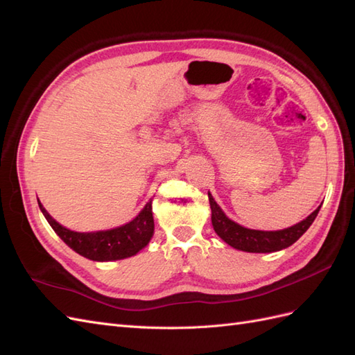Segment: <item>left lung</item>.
<instances>
[{"label":"left lung","mask_w":355,"mask_h":355,"mask_svg":"<svg viewBox=\"0 0 355 355\" xmlns=\"http://www.w3.org/2000/svg\"><path fill=\"white\" fill-rule=\"evenodd\" d=\"M209 201L211 209V225L214 232H216L225 243L234 247V249L249 253H271L283 250L286 247L292 245L295 241L302 237L305 231L311 227V223L317 218L321 207L320 206L311 213L306 219L300 220L299 223L293 225V227L290 228L280 231H257L244 228L241 225L231 220L218 206V202L213 200L210 192Z\"/></svg>","instance_id":"left-lung-1"}]
</instances>
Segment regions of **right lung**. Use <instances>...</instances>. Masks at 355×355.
<instances>
[{
    "instance_id": "right-lung-1",
    "label": "right lung",
    "mask_w": 355,
    "mask_h": 355,
    "mask_svg": "<svg viewBox=\"0 0 355 355\" xmlns=\"http://www.w3.org/2000/svg\"><path fill=\"white\" fill-rule=\"evenodd\" d=\"M38 206L50 227L55 230L63 243L90 261L106 262L135 256L139 250L144 249L154 235L151 201L146 202V206L132 222L114 230L98 232H75L67 230L50 216L40 201Z\"/></svg>"
}]
</instances>
